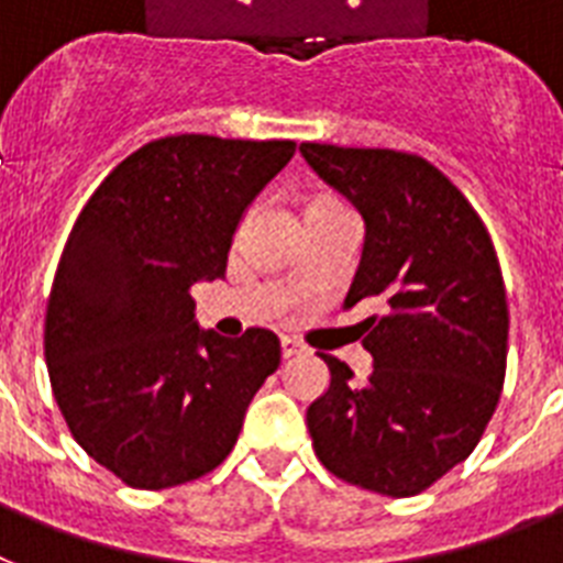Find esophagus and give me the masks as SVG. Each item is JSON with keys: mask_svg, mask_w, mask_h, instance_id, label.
I'll use <instances>...</instances> for the list:
<instances>
[{"mask_svg": "<svg viewBox=\"0 0 563 563\" xmlns=\"http://www.w3.org/2000/svg\"><path fill=\"white\" fill-rule=\"evenodd\" d=\"M300 352H303V346H300L297 340H291V338H283L280 340V354H283V357H295V354H300Z\"/></svg>", "mask_w": 563, "mask_h": 563, "instance_id": "1", "label": "esophagus"}]
</instances>
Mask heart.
<instances>
[{
    "mask_svg": "<svg viewBox=\"0 0 563 563\" xmlns=\"http://www.w3.org/2000/svg\"><path fill=\"white\" fill-rule=\"evenodd\" d=\"M334 206H338V202H332V200H318V202H311V206H309V211H320V209H334Z\"/></svg>",
    "mask_w": 563,
    "mask_h": 563,
    "instance_id": "b5f03b06",
    "label": "heart"
}]
</instances>
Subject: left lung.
<instances>
[{
    "mask_svg": "<svg viewBox=\"0 0 563 563\" xmlns=\"http://www.w3.org/2000/svg\"><path fill=\"white\" fill-rule=\"evenodd\" d=\"M306 163L363 214L366 243L346 309L375 357L366 384L320 354L329 389L306 412L320 464L346 484L409 498L478 446L507 375L509 309L478 211L418 154L300 143Z\"/></svg>",
    "mask_w": 563,
    "mask_h": 563,
    "instance_id": "1",
    "label": "left lung"
}]
</instances>
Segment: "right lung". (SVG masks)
Segmentation results:
<instances>
[{"instance_id": "1", "label": "right lung", "mask_w": 563, "mask_h": 563, "mask_svg": "<svg viewBox=\"0 0 563 563\" xmlns=\"http://www.w3.org/2000/svg\"><path fill=\"white\" fill-rule=\"evenodd\" d=\"M297 145L177 134L122 159L88 197L45 314L51 389L70 434L134 489L223 464L280 340L194 323L191 286L225 277L245 206Z\"/></svg>"}]
</instances>
